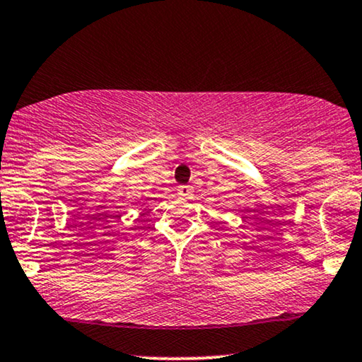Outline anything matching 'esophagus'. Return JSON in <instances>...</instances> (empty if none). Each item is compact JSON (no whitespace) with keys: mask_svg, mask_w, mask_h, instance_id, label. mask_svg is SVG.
Segmentation results:
<instances>
[{"mask_svg":"<svg viewBox=\"0 0 362 362\" xmlns=\"http://www.w3.org/2000/svg\"><path fill=\"white\" fill-rule=\"evenodd\" d=\"M177 192H178V195H180V197H190L192 195V189L189 185H180L177 189Z\"/></svg>","mask_w":362,"mask_h":362,"instance_id":"obj_1","label":"esophagus"}]
</instances>
